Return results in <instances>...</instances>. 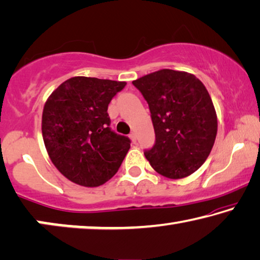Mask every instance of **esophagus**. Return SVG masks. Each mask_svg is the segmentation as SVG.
<instances>
[{
  "instance_id": "esophagus-1",
  "label": "esophagus",
  "mask_w": 260,
  "mask_h": 260,
  "mask_svg": "<svg viewBox=\"0 0 260 260\" xmlns=\"http://www.w3.org/2000/svg\"><path fill=\"white\" fill-rule=\"evenodd\" d=\"M130 138H131V141H133V143H136L137 142V135L135 134V133L130 134Z\"/></svg>"
}]
</instances>
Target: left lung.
Masks as SVG:
<instances>
[{"instance_id": "obj_1", "label": "left lung", "mask_w": 260, "mask_h": 260, "mask_svg": "<svg viewBox=\"0 0 260 260\" xmlns=\"http://www.w3.org/2000/svg\"><path fill=\"white\" fill-rule=\"evenodd\" d=\"M133 84L149 104L156 141L144 155L158 174L190 176L209 157L217 135V115L208 90L192 74L161 69Z\"/></svg>"}]
</instances>
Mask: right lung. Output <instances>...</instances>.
<instances>
[{
  "mask_svg": "<svg viewBox=\"0 0 260 260\" xmlns=\"http://www.w3.org/2000/svg\"><path fill=\"white\" fill-rule=\"evenodd\" d=\"M125 85L71 77L47 100L42 115L44 145L52 164L71 182L100 186L118 171L131 142L111 130L108 105Z\"/></svg>",
  "mask_w": 260,
  "mask_h": 260,
  "instance_id": "right-lung-1",
  "label": "right lung"
}]
</instances>
